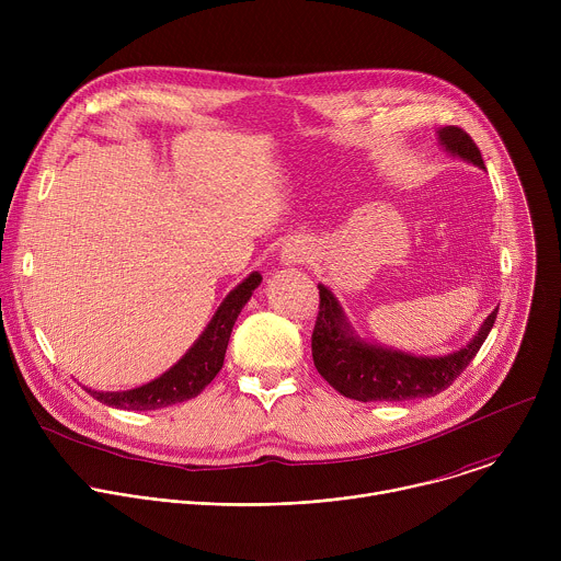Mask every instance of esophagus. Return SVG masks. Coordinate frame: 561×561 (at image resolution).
Returning a JSON list of instances; mask_svg holds the SVG:
<instances>
[{
  "label": "esophagus",
  "mask_w": 561,
  "mask_h": 561,
  "mask_svg": "<svg viewBox=\"0 0 561 561\" xmlns=\"http://www.w3.org/2000/svg\"><path fill=\"white\" fill-rule=\"evenodd\" d=\"M308 260V247L306 242H301V239H293V242H288L284 249H282V262L284 264H301Z\"/></svg>",
  "instance_id": "34e87169"
}]
</instances>
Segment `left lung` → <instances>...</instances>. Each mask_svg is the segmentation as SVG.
Here are the masks:
<instances>
[{
  "label": "left lung",
  "instance_id": "obj_1",
  "mask_svg": "<svg viewBox=\"0 0 561 561\" xmlns=\"http://www.w3.org/2000/svg\"><path fill=\"white\" fill-rule=\"evenodd\" d=\"M439 141L466 162L486 169L482 150L463 128L444 126L439 130ZM317 288L319 312L310 337L314 368L337 392L357 399V402H404V399L442 392L466 370L497 319L495 308L484 319L472 342L457 353L444 357H415L357 340L333 293L322 284Z\"/></svg>",
  "mask_w": 561,
  "mask_h": 561
}]
</instances>
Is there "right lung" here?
<instances>
[{"instance_id":"right-lung-1","label":"right lung","mask_w":561,"mask_h":561,"mask_svg":"<svg viewBox=\"0 0 561 561\" xmlns=\"http://www.w3.org/2000/svg\"><path fill=\"white\" fill-rule=\"evenodd\" d=\"M260 282H262V275L253 273L234 290H230L228 297L217 308L215 317L210 319L208 329L202 333V337L162 377L124 392H98L91 388H84V390L91 397H95L98 402L113 409H126V411H157V409L180 404V402H186V399L197 397L221 370L234 319L239 312H242L244 304L251 299Z\"/></svg>"}]
</instances>
